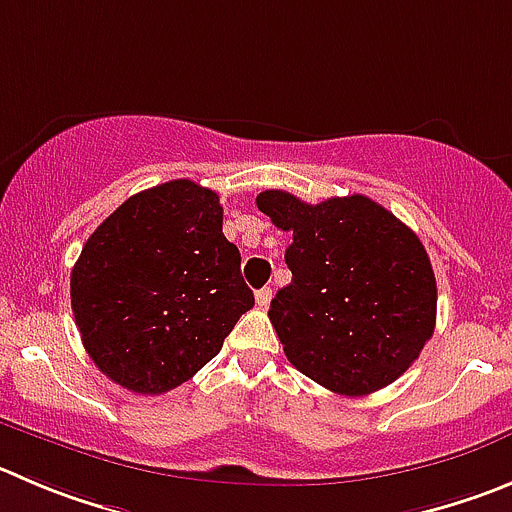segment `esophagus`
<instances>
[{
  "instance_id": "esophagus-1",
  "label": "esophagus",
  "mask_w": 512,
  "mask_h": 512,
  "mask_svg": "<svg viewBox=\"0 0 512 512\" xmlns=\"http://www.w3.org/2000/svg\"><path fill=\"white\" fill-rule=\"evenodd\" d=\"M271 296H274V291H271L269 286H264V289L256 291V304H259L261 309H266V306L271 304Z\"/></svg>"
}]
</instances>
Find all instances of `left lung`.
I'll return each mask as SVG.
<instances>
[{
	"mask_svg": "<svg viewBox=\"0 0 512 512\" xmlns=\"http://www.w3.org/2000/svg\"><path fill=\"white\" fill-rule=\"evenodd\" d=\"M256 206L294 233L284 256L291 284L269 309L286 359L347 397L405 374L437 316L435 271L417 233L359 193L311 206L264 191Z\"/></svg>",
	"mask_w": 512,
	"mask_h": 512,
	"instance_id": "obj_1",
	"label": "left lung"
}]
</instances>
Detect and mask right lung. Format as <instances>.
Listing matches in <instances>:
<instances>
[{"label": "right lung", "mask_w": 512, "mask_h": 512, "mask_svg": "<svg viewBox=\"0 0 512 512\" xmlns=\"http://www.w3.org/2000/svg\"><path fill=\"white\" fill-rule=\"evenodd\" d=\"M70 299L95 367L130 392L163 394L221 352L253 291L218 193L180 178L135 193L95 228Z\"/></svg>", "instance_id": "add662e5"}]
</instances>
